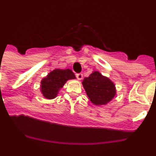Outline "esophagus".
Here are the masks:
<instances>
[{
    "label": "esophagus",
    "mask_w": 156,
    "mask_h": 156,
    "mask_svg": "<svg viewBox=\"0 0 156 156\" xmlns=\"http://www.w3.org/2000/svg\"><path fill=\"white\" fill-rule=\"evenodd\" d=\"M76 78L79 80H81L83 79V74L82 73L76 74Z\"/></svg>",
    "instance_id": "obj_1"
}]
</instances>
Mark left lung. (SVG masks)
I'll return each mask as SVG.
<instances>
[{"label":"left lung","mask_w":156,"mask_h":156,"mask_svg":"<svg viewBox=\"0 0 156 156\" xmlns=\"http://www.w3.org/2000/svg\"><path fill=\"white\" fill-rule=\"evenodd\" d=\"M82 84L90 101L95 105L108 104L116 95L115 83L99 71L92 72L83 79Z\"/></svg>","instance_id":"1"}]
</instances>
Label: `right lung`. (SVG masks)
Returning a JSON list of instances; mask_svg holds the SVG:
<instances>
[{
  "instance_id": "add662e5",
  "label": "right lung",
  "mask_w": 156,
  "mask_h": 156,
  "mask_svg": "<svg viewBox=\"0 0 156 156\" xmlns=\"http://www.w3.org/2000/svg\"><path fill=\"white\" fill-rule=\"evenodd\" d=\"M75 79V74L69 69H55L41 80L40 88L41 94L47 99L55 98L66 83L69 80Z\"/></svg>"
}]
</instances>
